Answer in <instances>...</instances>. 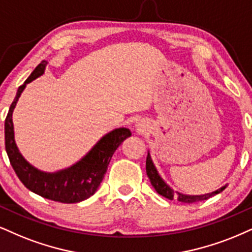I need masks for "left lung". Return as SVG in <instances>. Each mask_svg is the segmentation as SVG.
<instances>
[{"mask_svg":"<svg viewBox=\"0 0 252 252\" xmlns=\"http://www.w3.org/2000/svg\"><path fill=\"white\" fill-rule=\"evenodd\" d=\"M146 173H147V176L151 180L152 186H153L158 194L162 195L163 197L168 198V200L178 198V201L183 202V203H194V202L208 200V198L214 196V195L220 194V192L223 191L226 188V186H223L222 188L217 189V190L213 191V192H209V194H204V195H185V194H181V192L174 191L173 189L170 188L169 186L163 181L162 178L159 175L157 168H155L153 161H152L150 153H148L147 159H146Z\"/></svg>","mask_w":252,"mask_h":252,"instance_id":"obj_1","label":"left lung"}]
</instances>
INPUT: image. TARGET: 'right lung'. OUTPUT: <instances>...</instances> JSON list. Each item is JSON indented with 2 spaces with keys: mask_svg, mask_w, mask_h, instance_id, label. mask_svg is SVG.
<instances>
[{
  "mask_svg": "<svg viewBox=\"0 0 252 252\" xmlns=\"http://www.w3.org/2000/svg\"><path fill=\"white\" fill-rule=\"evenodd\" d=\"M48 62L43 61L29 78L17 90L16 97L10 105L4 121V140L9 161L15 173L29 190L39 196L62 203H77L92 196L104 179L112 155L121 142L132 135L128 128H117L107 133L93 146L82 160L66 169L56 173H45L38 170L22 157L14 139V125L12 112L21 93L26 89L27 84L32 82L37 77L44 73Z\"/></svg>",
  "mask_w": 252,
  "mask_h": 252,
  "instance_id": "obj_1",
  "label": "right lung"
}]
</instances>
